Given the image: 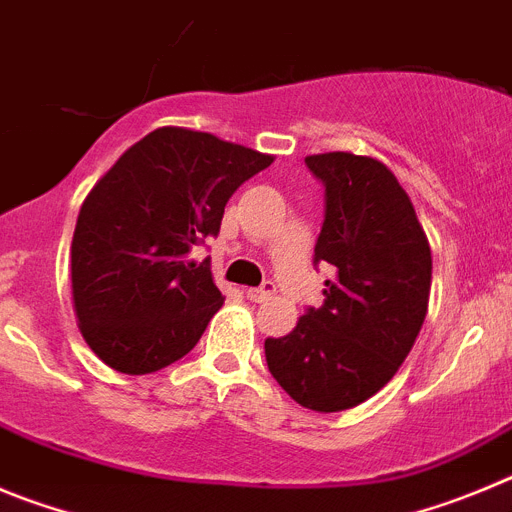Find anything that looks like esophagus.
<instances>
[{"instance_id":"34e87169","label":"esophagus","mask_w":512,"mask_h":512,"mask_svg":"<svg viewBox=\"0 0 512 512\" xmlns=\"http://www.w3.org/2000/svg\"><path fill=\"white\" fill-rule=\"evenodd\" d=\"M273 293H275V285L270 283V280H265V283H262L260 288H247L245 290V296L250 298L252 303L267 301V298H273Z\"/></svg>"}]
</instances>
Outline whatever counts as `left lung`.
I'll use <instances>...</instances> for the list:
<instances>
[{"label": "left lung", "mask_w": 512, "mask_h": 512, "mask_svg": "<svg viewBox=\"0 0 512 512\" xmlns=\"http://www.w3.org/2000/svg\"><path fill=\"white\" fill-rule=\"evenodd\" d=\"M306 165L324 186L313 265H331L334 278L296 329L265 339V359L296 403L336 413L385 388L416 344L431 293V247L408 193L380 160L326 153L308 155Z\"/></svg>", "instance_id": "8db88e82"}]
</instances>
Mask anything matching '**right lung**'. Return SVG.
Wrapping results in <instances>:
<instances>
[{
  "mask_svg": "<svg viewBox=\"0 0 512 512\" xmlns=\"http://www.w3.org/2000/svg\"><path fill=\"white\" fill-rule=\"evenodd\" d=\"M273 163L209 132L163 127L114 163L78 211L73 306L86 344L124 375L186 357L224 296L193 247L216 237L224 206Z\"/></svg>",
  "mask_w": 512,
  "mask_h": 512,
  "instance_id": "obj_1",
  "label": "right lung"
}]
</instances>
